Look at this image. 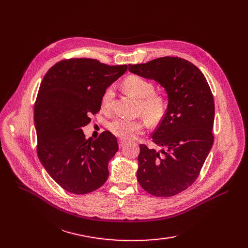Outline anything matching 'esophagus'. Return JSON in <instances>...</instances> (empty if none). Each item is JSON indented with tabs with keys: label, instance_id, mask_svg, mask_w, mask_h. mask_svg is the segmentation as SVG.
Instances as JSON below:
<instances>
[{
	"label": "esophagus",
	"instance_id": "obj_1",
	"mask_svg": "<svg viewBox=\"0 0 248 248\" xmlns=\"http://www.w3.org/2000/svg\"><path fill=\"white\" fill-rule=\"evenodd\" d=\"M125 144H126V141H125V140H119V147H120V148L124 147V146H125Z\"/></svg>",
	"mask_w": 248,
	"mask_h": 248
}]
</instances>
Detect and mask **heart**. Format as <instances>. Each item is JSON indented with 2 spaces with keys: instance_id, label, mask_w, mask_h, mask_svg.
<instances>
[{
  "instance_id": "b5f03b06",
  "label": "heart",
  "mask_w": 248,
  "mask_h": 248,
  "mask_svg": "<svg viewBox=\"0 0 248 248\" xmlns=\"http://www.w3.org/2000/svg\"><path fill=\"white\" fill-rule=\"evenodd\" d=\"M125 91L136 97L139 100V111L148 121L149 124H159L167 112V103L164 97L154 92V85L151 81L139 77L129 76L123 81ZM114 99V89L108 87L101 97V108L108 110ZM146 123L142 120H130L118 118L109 124L110 131L121 140H132L138 134L144 132Z\"/></svg>"
}]
</instances>
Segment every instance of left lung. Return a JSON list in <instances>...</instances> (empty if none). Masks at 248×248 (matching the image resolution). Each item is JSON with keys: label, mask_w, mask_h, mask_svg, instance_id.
Wrapping results in <instances>:
<instances>
[{"label": "left lung", "mask_w": 248, "mask_h": 248, "mask_svg": "<svg viewBox=\"0 0 248 248\" xmlns=\"http://www.w3.org/2000/svg\"><path fill=\"white\" fill-rule=\"evenodd\" d=\"M128 69L158 82L169 98L166 116L152 134L162 150L140 145L139 183L152 196H176L196 181L213 145L211 89L198 67L182 58L162 57Z\"/></svg>", "instance_id": "obj_1"}]
</instances>
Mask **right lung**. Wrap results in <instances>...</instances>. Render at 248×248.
Here are the masks:
<instances>
[{"label": "right lung", "mask_w": 248, "mask_h": 248, "mask_svg": "<svg viewBox=\"0 0 248 248\" xmlns=\"http://www.w3.org/2000/svg\"><path fill=\"white\" fill-rule=\"evenodd\" d=\"M127 65L109 66L94 59L62 60L44 76L34 106L37 154L48 175L65 190L86 194L108 177V161L118 151L109 131L87 140L82 127L101 108L107 88Z\"/></svg>", "instance_id": "1"}]
</instances>
